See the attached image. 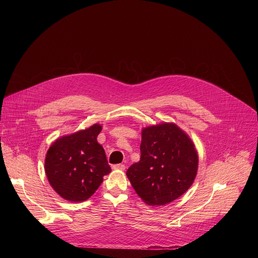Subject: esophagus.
<instances>
[{"mask_svg": "<svg viewBox=\"0 0 258 258\" xmlns=\"http://www.w3.org/2000/svg\"><path fill=\"white\" fill-rule=\"evenodd\" d=\"M113 169H118V170H124L125 169V165L124 164H115L112 166Z\"/></svg>", "mask_w": 258, "mask_h": 258, "instance_id": "34e87169", "label": "esophagus"}]
</instances>
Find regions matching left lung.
Listing matches in <instances>:
<instances>
[{"label": "left lung", "mask_w": 258, "mask_h": 258, "mask_svg": "<svg viewBox=\"0 0 258 258\" xmlns=\"http://www.w3.org/2000/svg\"><path fill=\"white\" fill-rule=\"evenodd\" d=\"M141 158L126 175L136 193L148 205H164L185 193L196 177L198 154L188 135L174 123L142 131Z\"/></svg>", "instance_id": "left-lung-1"}]
</instances>
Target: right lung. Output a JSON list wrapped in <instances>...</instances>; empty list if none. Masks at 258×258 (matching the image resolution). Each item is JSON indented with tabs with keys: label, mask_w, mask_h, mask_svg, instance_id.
I'll return each mask as SVG.
<instances>
[{
	"label": "right lung",
	"mask_w": 258,
	"mask_h": 258,
	"mask_svg": "<svg viewBox=\"0 0 258 258\" xmlns=\"http://www.w3.org/2000/svg\"><path fill=\"white\" fill-rule=\"evenodd\" d=\"M98 123L56 140L45 159V171L52 188L65 200L82 202L100 187L111 171L103 147L97 142Z\"/></svg>",
	"instance_id": "1"
}]
</instances>
